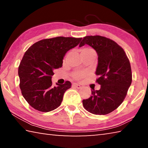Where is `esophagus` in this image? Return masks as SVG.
Instances as JSON below:
<instances>
[{"label":"esophagus","instance_id":"esophagus-1","mask_svg":"<svg viewBox=\"0 0 148 148\" xmlns=\"http://www.w3.org/2000/svg\"><path fill=\"white\" fill-rule=\"evenodd\" d=\"M72 86H73L74 87H76L77 89H79V88H81V86H80L79 84H76V83H74L73 84H72Z\"/></svg>","mask_w":148,"mask_h":148}]
</instances>
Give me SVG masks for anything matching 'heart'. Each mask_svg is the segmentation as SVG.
<instances>
[{
    "instance_id": "heart-1",
    "label": "heart",
    "mask_w": 148,
    "mask_h": 148,
    "mask_svg": "<svg viewBox=\"0 0 148 148\" xmlns=\"http://www.w3.org/2000/svg\"><path fill=\"white\" fill-rule=\"evenodd\" d=\"M82 53H95V51L93 49L91 48H89V47H86V48H84L82 50ZM85 75H86V72H75L74 74V77L76 79H81L82 77H83Z\"/></svg>"
}]
</instances>
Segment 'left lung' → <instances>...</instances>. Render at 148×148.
I'll list each match as a JSON object with an SVG mask.
<instances>
[{
  "label": "left lung",
  "instance_id": "8db88e82",
  "mask_svg": "<svg viewBox=\"0 0 148 148\" xmlns=\"http://www.w3.org/2000/svg\"><path fill=\"white\" fill-rule=\"evenodd\" d=\"M87 44L98 55L95 74L99 90L91 91L89 99L83 100L87 111L96 115H106L117 108L126 97L132 82V72L128 57L116 42L101 36H86L79 47Z\"/></svg>",
  "mask_w": 148,
  "mask_h": 148
}]
</instances>
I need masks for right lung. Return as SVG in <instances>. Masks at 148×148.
Wrapping results in <instances>:
<instances>
[{"mask_svg": "<svg viewBox=\"0 0 148 148\" xmlns=\"http://www.w3.org/2000/svg\"><path fill=\"white\" fill-rule=\"evenodd\" d=\"M82 38L59 36L34 43L25 53L18 69L20 89L27 102L38 111L48 112L58 108L71 83L52 86L55 69L62 66L66 52L79 44Z\"/></svg>", "mask_w": 148, "mask_h": 148, "instance_id": "right-lung-1", "label": "right lung"}]
</instances>
